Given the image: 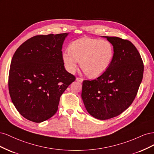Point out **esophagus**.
<instances>
[{"instance_id": "obj_1", "label": "esophagus", "mask_w": 154, "mask_h": 154, "mask_svg": "<svg viewBox=\"0 0 154 154\" xmlns=\"http://www.w3.org/2000/svg\"><path fill=\"white\" fill-rule=\"evenodd\" d=\"M76 80L77 82H80V83H82L83 81V79H82V78H77L76 79Z\"/></svg>"}]
</instances>
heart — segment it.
Instances as JSON below:
<instances>
[{"instance_id": "heart-1", "label": "heart", "mask_w": 154, "mask_h": 154, "mask_svg": "<svg viewBox=\"0 0 154 154\" xmlns=\"http://www.w3.org/2000/svg\"><path fill=\"white\" fill-rule=\"evenodd\" d=\"M114 48L109 41L91 38H81L70 44L69 50L62 54L67 71L73 72L80 62L83 71L90 78L102 75L112 61Z\"/></svg>"}]
</instances>
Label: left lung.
I'll use <instances>...</instances> for the list:
<instances>
[{"label":"left lung","mask_w":154,"mask_h":154,"mask_svg":"<svg viewBox=\"0 0 154 154\" xmlns=\"http://www.w3.org/2000/svg\"><path fill=\"white\" fill-rule=\"evenodd\" d=\"M103 37L113 45L112 61L96 80L83 81L82 92L87 111L101 120L118 116L128 108L137 95L144 71L141 55L131 42Z\"/></svg>","instance_id":"1"}]
</instances>
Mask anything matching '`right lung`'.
<instances>
[{"instance_id":"add662e5","label":"right lung","mask_w":154,"mask_h":154,"mask_svg":"<svg viewBox=\"0 0 154 154\" xmlns=\"http://www.w3.org/2000/svg\"><path fill=\"white\" fill-rule=\"evenodd\" d=\"M69 33L37 35L14 54L9 73V92L23 117L35 123L49 119L60 96L75 80L64 67L62 45Z\"/></svg>"}]
</instances>
